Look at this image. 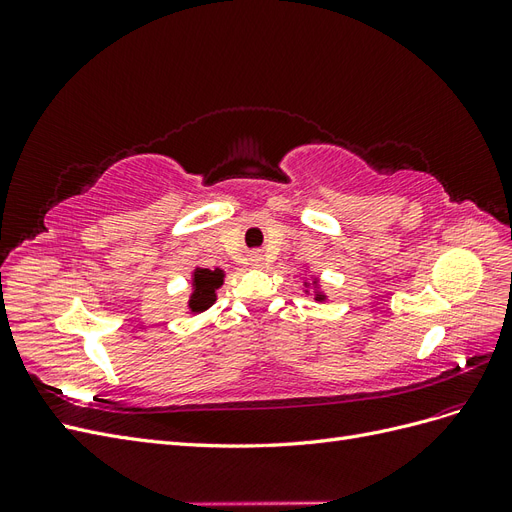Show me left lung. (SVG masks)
Returning <instances> with one entry per match:
<instances>
[{
    "label": "left lung",
    "instance_id": "1",
    "mask_svg": "<svg viewBox=\"0 0 512 512\" xmlns=\"http://www.w3.org/2000/svg\"><path fill=\"white\" fill-rule=\"evenodd\" d=\"M316 299H318V301H322V294H316Z\"/></svg>",
    "mask_w": 512,
    "mask_h": 512
}]
</instances>
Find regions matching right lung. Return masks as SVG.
Segmentation results:
<instances>
[{"instance_id": "1", "label": "right lung", "mask_w": 512, "mask_h": 512, "mask_svg": "<svg viewBox=\"0 0 512 512\" xmlns=\"http://www.w3.org/2000/svg\"><path fill=\"white\" fill-rule=\"evenodd\" d=\"M222 271L215 269H196L194 271V294L190 299V309L194 314L205 312L207 307L213 305L215 301V290L222 286Z\"/></svg>"}]
</instances>
